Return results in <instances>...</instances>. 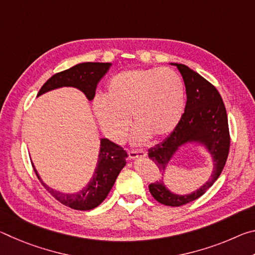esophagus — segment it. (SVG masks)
I'll return each mask as SVG.
<instances>
[{
    "label": "esophagus",
    "instance_id": "1",
    "mask_svg": "<svg viewBox=\"0 0 255 255\" xmlns=\"http://www.w3.org/2000/svg\"><path fill=\"white\" fill-rule=\"evenodd\" d=\"M129 157H130V159L144 158V157H146V152H145V150H143V149L129 150Z\"/></svg>",
    "mask_w": 255,
    "mask_h": 255
}]
</instances>
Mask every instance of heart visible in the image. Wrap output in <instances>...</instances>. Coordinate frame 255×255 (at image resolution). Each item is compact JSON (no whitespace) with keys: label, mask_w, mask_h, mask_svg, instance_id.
Segmentation results:
<instances>
[{"label":"heart","mask_w":255,"mask_h":255,"mask_svg":"<svg viewBox=\"0 0 255 255\" xmlns=\"http://www.w3.org/2000/svg\"><path fill=\"white\" fill-rule=\"evenodd\" d=\"M185 106L184 84L170 68H139L120 72L107 85L106 96L93 99L94 115L106 135L114 141L126 137L130 119L136 125L133 143L153 135L164 137L174 130Z\"/></svg>","instance_id":"1"}]
</instances>
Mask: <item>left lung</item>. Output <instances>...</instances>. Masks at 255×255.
Returning <instances> with one entry per match:
<instances>
[{
	"label": "left lung",
	"mask_w": 255,
	"mask_h": 255,
	"mask_svg": "<svg viewBox=\"0 0 255 255\" xmlns=\"http://www.w3.org/2000/svg\"><path fill=\"white\" fill-rule=\"evenodd\" d=\"M182 75L187 93L184 114L175 129L161 143L148 149V157L165 175L172 158L181 148L197 145L210 155L213 171L209 179L191 193L178 195L165 185V180L148 185L155 200L171 207H179L198 199L221 175L230 152V130L226 108L221 94L213 84L183 64L171 63Z\"/></svg>",
	"instance_id": "obj_1"
}]
</instances>
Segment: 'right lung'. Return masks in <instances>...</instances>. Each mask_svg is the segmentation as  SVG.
I'll return each mask as SVG.
<instances>
[{"instance_id":"right-lung-1","label":"right lung","mask_w":255,"mask_h":255,"mask_svg":"<svg viewBox=\"0 0 255 255\" xmlns=\"http://www.w3.org/2000/svg\"><path fill=\"white\" fill-rule=\"evenodd\" d=\"M111 65V63L90 62L77 64L66 71L51 76L41 86L37 97L59 88H74L83 92L89 101H92L96 96V89L99 81L106 75ZM127 157L128 154L123 147L112 143L108 138H101L98 163L91 180L83 189L73 193L60 192L58 190L50 188L42 181L33 164L32 166L38 179L55 199L73 209L91 210L106 199L108 193L114 187L120 171L126 165Z\"/></svg>"}]
</instances>
